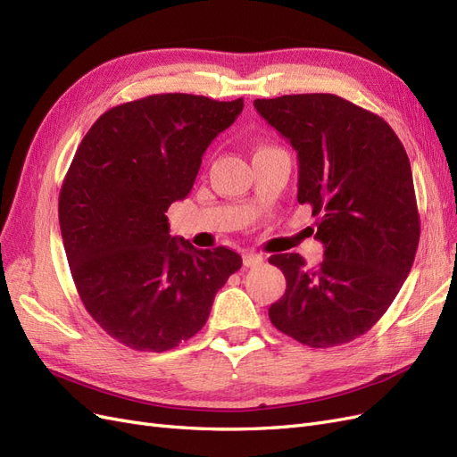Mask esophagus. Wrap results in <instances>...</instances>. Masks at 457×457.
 Here are the masks:
<instances>
[{
    "instance_id": "obj_1",
    "label": "esophagus",
    "mask_w": 457,
    "mask_h": 457,
    "mask_svg": "<svg viewBox=\"0 0 457 457\" xmlns=\"http://www.w3.org/2000/svg\"><path fill=\"white\" fill-rule=\"evenodd\" d=\"M262 261H265V257L259 255V253H253V252H247V253H244V265H245V267H250V269L259 267Z\"/></svg>"
}]
</instances>
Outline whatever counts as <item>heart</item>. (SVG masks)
<instances>
[{
  "instance_id": "1",
  "label": "heart",
  "mask_w": 457,
  "mask_h": 457,
  "mask_svg": "<svg viewBox=\"0 0 457 457\" xmlns=\"http://www.w3.org/2000/svg\"><path fill=\"white\" fill-rule=\"evenodd\" d=\"M262 148H270V146H261V148H257V150H262Z\"/></svg>"
}]
</instances>
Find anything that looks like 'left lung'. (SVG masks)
Here are the masks:
<instances>
[{
	"label": "left lung",
	"mask_w": 457,
	"mask_h": 457,
	"mask_svg": "<svg viewBox=\"0 0 457 457\" xmlns=\"http://www.w3.org/2000/svg\"><path fill=\"white\" fill-rule=\"evenodd\" d=\"M297 152V202L316 219L324 259L270 255L286 276L276 329L309 347L349 343L391 307L416 259L420 213L406 150L378 114L331 93L255 99Z\"/></svg>",
	"instance_id": "obj_1"
}]
</instances>
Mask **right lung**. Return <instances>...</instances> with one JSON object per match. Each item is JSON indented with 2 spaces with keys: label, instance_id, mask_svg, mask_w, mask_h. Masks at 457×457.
Returning <instances> with one entry per match:
<instances>
[{
  "label": "right lung",
  "instance_id": "right-lung-1",
  "mask_svg": "<svg viewBox=\"0 0 457 457\" xmlns=\"http://www.w3.org/2000/svg\"><path fill=\"white\" fill-rule=\"evenodd\" d=\"M242 108L244 99L150 95L106 110L76 150L59 196L68 265L93 320L129 349L163 353L196 336L242 267L225 245L173 238L165 217Z\"/></svg>",
  "mask_w": 457,
  "mask_h": 457
}]
</instances>
